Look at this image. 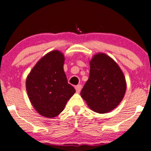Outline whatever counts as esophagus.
I'll return each mask as SVG.
<instances>
[{"instance_id": "esophagus-1", "label": "esophagus", "mask_w": 151, "mask_h": 151, "mask_svg": "<svg viewBox=\"0 0 151 151\" xmlns=\"http://www.w3.org/2000/svg\"><path fill=\"white\" fill-rule=\"evenodd\" d=\"M76 92H78V93H79V92H81V85L79 84V85H77V86H76Z\"/></svg>"}]
</instances>
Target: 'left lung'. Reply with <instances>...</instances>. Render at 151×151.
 I'll use <instances>...</instances> for the list:
<instances>
[{
	"label": "left lung",
	"instance_id": "left-lung-1",
	"mask_svg": "<svg viewBox=\"0 0 151 151\" xmlns=\"http://www.w3.org/2000/svg\"><path fill=\"white\" fill-rule=\"evenodd\" d=\"M89 79L81 95L95 112L104 114L119 105L124 97L126 82L117 63L105 53H97L89 62Z\"/></svg>",
	"mask_w": 151,
	"mask_h": 151
}]
</instances>
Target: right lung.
Masks as SVG:
<instances>
[{
    "mask_svg": "<svg viewBox=\"0 0 151 151\" xmlns=\"http://www.w3.org/2000/svg\"><path fill=\"white\" fill-rule=\"evenodd\" d=\"M65 56L59 50L45 55L26 78V91L33 106L43 117L59 115L76 89L64 71Z\"/></svg>",
    "mask_w": 151,
    "mask_h": 151,
    "instance_id": "right-lung-1",
    "label": "right lung"
}]
</instances>
